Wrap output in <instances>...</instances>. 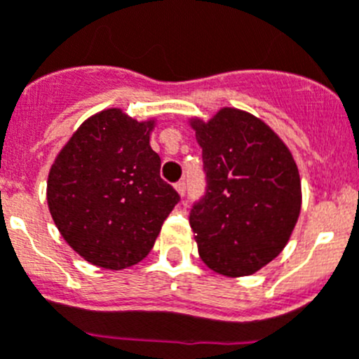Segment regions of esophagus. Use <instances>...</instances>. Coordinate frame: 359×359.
I'll return each mask as SVG.
<instances>
[{"label":"esophagus","instance_id":"34e87169","mask_svg":"<svg viewBox=\"0 0 359 359\" xmlns=\"http://www.w3.org/2000/svg\"><path fill=\"white\" fill-rule=\"evenodd\" d=\"M174 189L177 190V194H180V196H185V192H187V185H185V182H177L176 185H174Z\"/></svg>","mask_w":359,"mask_h":359}]
</instances>
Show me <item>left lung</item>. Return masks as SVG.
<instances>
[{"label":"left lung","mask_w":359,"mask_h":359,"mask_svg":"<svg viewBox=\"0 0 359 359\" xmlns=\"http://www.w3.org/2000/svg\"><path fill=\"white\" fill-rule=\"evenodd\" d=\"M203 149L206 194L190 212L212 271L251 276L285 249L301 213V177L287 144L252 114L220 108L190 119Z\"/></svg>","instance_id":"obj_1"}]
</instances>
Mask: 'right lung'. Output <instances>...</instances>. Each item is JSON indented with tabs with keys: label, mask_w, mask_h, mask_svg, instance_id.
I'll list each match as a JSON object with an SVG mask.
<instances>
[{
	"label": "right lung",
	"mask_w": 359,
	"mask_h": 359,
	"mask_svg": "<svg viewBox=\"0 0 359 359\" xmlns=\"http://www.w3.org/2000/svg\"><path fill=\"white\" fill-rule=\"evenodd\" d=\"M153 130L154 119L139 123L107 108L72 133L49 169V213L65 242L96 267L142 262L180 201L160 177Z\"/></svg>",
	"instance_id": "right-lung-1"
}]
</instances>
